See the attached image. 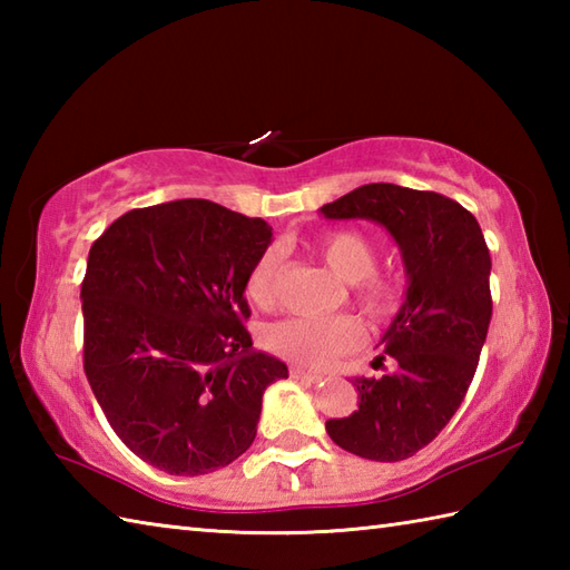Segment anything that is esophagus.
<instances>
[{"label": "esophagus", "mask_w": 570, "mask_h": 570, "mask_svg": "<svg viewBox=\"0 0 570 570\" xmlns=\"http://www.w3.org/2000/svg\"><path fill=\"white\" fill-rule=\"evenodd\" d=\"M292 377L294 380H304V382H321L323 374L321 372H308L304 367H292Z\"/></svg>", "instance_id": "obj_1"}]
</instances>
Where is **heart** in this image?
<instances>
[{
    "label": "heart",
    "instance_id": "1",
    "mask_svg": "<svg viewBox=\"0 0 570 570\" xmlns=\"http://www.w3.org/2000/svg\"><path fill=\"white\" fill-rule=\"evenodd\" d=\"M316 252L331 266L335 276L350 282V294L360 311L374 323L392 321L406 301L402 276L377 272V245L360 229H331L316 239ZM282 247H266L245 278L247 296L259 306H269L276 298L278 274H282ZM362 341V328L353 316L311 318L294 316L272 323L264 331V345L274 355L294 360L298 365L323 367L337 355L355 350Z\"/></svg>",
    "mask_w": 570,
    "mask_h": 570
}]
</instances>
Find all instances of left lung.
Here are the masks:
<instances>
[{"instance_id":"8db88e82","label":"left lung","mask_w":570,"mask_h":570,"mask_svg":"<svg viewBox=\"0 0 570 570\" xmlns=\"http://www.w3.org/2000/svg\"><path fill=\"white\" fill-rule=\"evenodd\" d=\"M331 220H374L402 249L409 288L382 337L394 370L355 377L357 409L325 421L331 439L367 460L396 463L429 445L453 419L475 377L492 296L490 249L475 215L433 190L367 184L323 205Z\"/></svg>"}]
</instances>
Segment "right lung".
Wrapping results in <instances>:
<instances>
[{
	"instance_id": "obj_1",
	"label": "right lung",
	"mask_w": 570,
	"mask_h": 570,
	"mask_svg": "<svg viewBox=\"0 0 570 570\" xmlns=\"http://www.w3.org/2000/svg\"><path fill=\"white\" fill-rule=\"evenodd\" d=\"M272 227L186 198L129 210L92 242L82 367L131 453L205 475L247 451L282 360L252 350L245 278Z\"/></svg>"
}]
</instances>
